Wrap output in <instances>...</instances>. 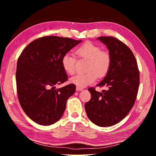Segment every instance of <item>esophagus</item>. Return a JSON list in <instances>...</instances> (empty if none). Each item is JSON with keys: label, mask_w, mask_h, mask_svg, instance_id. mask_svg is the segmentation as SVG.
I'll use <instances>...</instances> for the list:
<instances>
[{"label": "esophagus", "mask_w": 156, "mask_h": 156, "mask_svg": "<svg viewBox=\"0 0 156 156\" xmlns=\"http://www.w3.org/2000/svg\"><path fill=\"white\" fill-rule=\"evenodd\" d=\"M83 88L82 87H78V86H77L76 87V90L77 91H81V90H83Z\"/></svg>", "instance_id": "obj_1"}]
</instances>
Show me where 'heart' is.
I'll use <instances>...</instances> for the list:
<instances>
[{
  "mask_svg": "<svg viewBox=\"0 0 156 156\" xmlns=\"http://www.w3.org/2000/svg\"><path fill=\"white\" fill-rule=\"evenodd\" d=\"M79 58L88 60L86 73H78L70 79V81L79 87H84L94 83L98 76L101 78L107 75L111 67V58L107 52L101 51L100 47L90 42L84 44L77 49ZM62 68L67 73H75L76 58L70 54H65L61 60Z\"/></svg>",
  "mask_w": 156,
  "mask_h": 156,
  "instance_id": "1",
  "label": "heart"
}]
</instances>
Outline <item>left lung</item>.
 Here are the masks:
<instances>
[{
  "instance_id": "obj_1",
  "label": "left lung",
  "mask_w": 156,
  "mask_h": 156,
  "mask_svg": "<svg viewBox=\"0 0 156 156\" xmlns=\"http://www.w3.org/2000/svg\"><path fill=\"white\" fill-rule=\"evenodd\" d=\"M107 45L111 58L109 70L97 87H106L101 92L89 88L91 99L84 108L94 124L108 127L119 123L133 107L139 86L137 62L131 50L114 37H98Z\"/></svg>"
}]
</instances>
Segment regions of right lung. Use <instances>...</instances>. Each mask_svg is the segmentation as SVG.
Here are the masks:
<instances>
[{
  "mask_svg": "<svg viewBox=\"0 0 156 156\" xmlns=\"http://www.w3.org/2000/svg\"><path fill=\"white\" fill-rule=\"evenodd\" d=\"M81 40L59 36H45L28 45L17 60V92L26 115L36 123L49 126L59 120L68 99L75 92L69 84L56 89L68 80L61 60Z\"/></svg>",
  "mask_w": 156,
  "mask_h": 156,
  "instance_id": "obj_1",
  "label": "right lung"
}]
</instances>
